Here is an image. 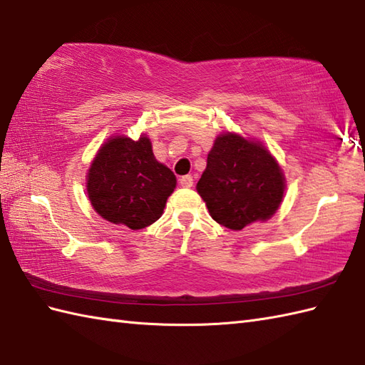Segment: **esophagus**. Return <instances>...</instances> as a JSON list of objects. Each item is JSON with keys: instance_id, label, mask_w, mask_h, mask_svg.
I'll return each mask as SVG.
<instances>
[{"instance_id": "obj_1", "label": "esophagus", "mask_w": 365, "mask_h": 365, "mask_svg": "<svg viewBox=\"0 0 365 365\" xmlns=\"http://www.w3.org/2000/svg\"><path fill=\"white\" fill-rule=\"evenodd\" d=\"M192 183H195V180H192L191 175H183L180 177V185L183 188H191Z\"/></svg>"}]
</instances>
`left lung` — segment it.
Here are the masks:
<instances>
[{"mask_svg":"<svg viewBox=\"0 0 365 365\" xmlns=\"http://www.w3.org/2000/svg\"><path fill=\"white\" fill-rule=\"evenodd\" d=\"M196 190L216 222L242 230L276 213L284 197L285 178L262 143L222 133L215 139Z\"/></svg>","mask_w":365,"mask_h":365,"instance_id":"left-lung-1","label":"left lung"}]
</instances>
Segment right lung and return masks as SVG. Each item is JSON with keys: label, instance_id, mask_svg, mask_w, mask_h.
I'll list each match as a JSON object with an SVG mask.
<instances>
[{"label": "right lung", "instance_id": "obj_1", "mask_svg": "<svg viewBox=\"0 0 365 365\" xmlns=\"http://www.w3.org/2000/svg\"><path fill=\"white\" fill-rule=\"evenodd\" d=\"M175 183L173 170L155 158L145 135L138 141L113 136L92 161L86 190L102 218L138 230L160 218Z\"/></svg>", "mask_w": 365, "mask_h": 365}]
</instances>
